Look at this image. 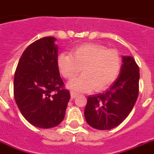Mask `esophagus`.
<instances>
[{
	"label": "esophagus",
	"mask_w": 154,
	"mask_h": 154,
	"mask_svg": "<svg viewBox=\"0 0 154 154\" xmlns=\"http://www.w3.org/2000/svg\"><path fill=\"white\" fill-rule=\"evenodd\" d=\"M77 95H78V93H77V92H74V91H72V92H71V97H72V99L75 98Z\"/></svg>",
	"instance_id": "34e87169"
}]
</instances>
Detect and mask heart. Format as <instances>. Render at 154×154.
Returning <instances> with one entry per match:
<instances>
[{"label":"heart","instance_id":"1","mask_svg":"<svg viewBox=\"0 0 154 154\" xmlns=\"http://www.w3.org/2000/svg\"><path fill=\"white\" fill-rule=\"evenodd\" d=\"M57 66L62 76L73 79L82 68V76L68 83V88L77 91H102L111 85L121 68L118 51L98 44L87 43L74 47L71 54L62 53L57 57Z\"/></svg>","mask_w":154,"mask_h":154}]
</instances>
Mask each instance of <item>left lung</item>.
<instances>
[{"mask_svg": "<svg viewBox=\"0 0 154 154\" xmlns=\"http://www.w3.org/2000/svg\"><path fill=\"white\" fill-rule=\"evenodd\" d=\"M139 67L132 57H122L120 73L103 93L88 97L84 116L93 128L109 130L122 123L136 103L139 92Z\"/></svg>", "mask_w": 154, "mask_h": 154, "instance_id": "1", "label": "left lung"}]
</instances>
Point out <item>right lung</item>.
I'll use <instances>...</instances> for the list:
<instances>
[{
	"mask_svg": "<svg viewBox=\"0 0 154 154\" xmlns=\"http://www.w3.org/2000/svg\"><path fill=\"white\" fill-rule=\"evenodd\" d=\"M55 41L45 36L26 47L14 77L17 107L31 124L40 128L60 124L71 97L60 77Z\"/></svg>",
	"mask_w": 154,
	"mask_h": 154,
	"instance_id": "obj_1",
	"label": "right lung"
}]
</instances>
